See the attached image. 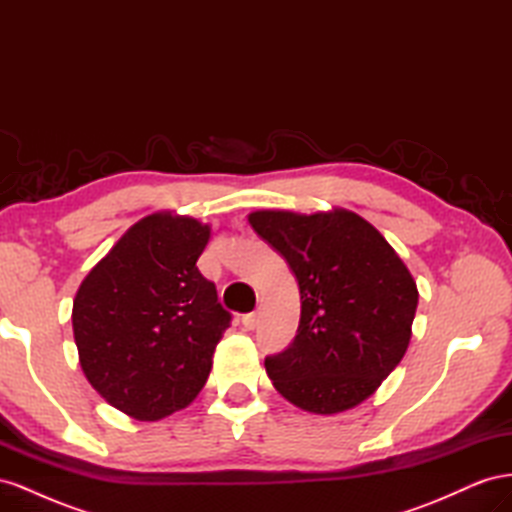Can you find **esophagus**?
<instances>
[{
	"mask_svg": "<svg viewBox=\"0 0 512 512\" xmlns=\"http://www.w3.org/2000/svg\"><path fill=\"white\" fill-rule=\"evenodd\" d=\"M241 324H243V327H245L247 331L256 329V324H258V314H245V316L241 318Z\"/></svg>",
	"mask_w": 512,
	"mask_h": 512,
	"instance_id": "34e87169",
	"label": "esophagus"
}]
</instances>
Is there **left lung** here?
Returning <instances> with one entry per match:
<instances>
[{
  "label": "left lung",
  "mask_w": 512,
  "mask_h": 512,
  "mask_svg": "<svg viewBox=\"0 0 512 512\" xmlns=\"http://www.w3.org/2000/svg\"><path fill=\"white\" fill-rule=\"evenodd\" d=\"M247 220L299 282L297 335L265 359L277 393L314 414L363 404L404 359L412 337L418 290L404 260L348 209H262Z\"/></svg>",
  "instance_id": "8db88e82"
}]
</instances>
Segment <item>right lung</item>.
Returning <instances> with one entry per match:
<instances>
[{"mask_svg": "<svg viewBox=\"0 0 512 512\" xmlns=\"http://www.w3.org/2000/svg\"><path fill=\"white\" fill-rule=\"evenodd\" d=\"M209 237L211 226L188 215L151 213L76 290L72 331L83 374L136 421L188 408L230 327L218 290L196 267Z\"/></svg>", "mask_w": 512, "mask_h": 512, "instance_id": "right-lung-1", "label": "right lung"}]
</instances>
